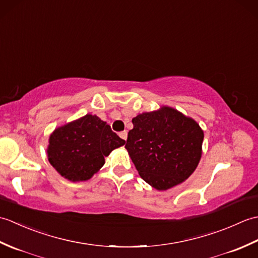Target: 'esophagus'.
I'll use <instances>...</instances> for the list:
<instances>
[{
  "label": "esophagus",
  "mask_w": 258,
  "mask_h": 258,
  "mask_svg": "<svg viewBox=\"0 0 258 258\" xmlns=\"http://www.w3.org/2000/svg\"><path fill=\"white\" fill-rule=\"evenodd\" d=\"M118 135L119 138L124 141H126V139H127V132H126V131H123V132H120Z\"/></svg>",
  "instance_id": "obj_1"
}]
</instances>
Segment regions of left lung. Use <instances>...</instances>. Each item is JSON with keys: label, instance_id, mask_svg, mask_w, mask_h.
I'll return each mask as SVG.
<instances>
[{"label": "left lung", "instance_id": "1", "mask_svg": "<svg viewBox=\"0 0 258 258\" xmlns=\"http://www.w3.org/2000/svg\"><path fill=\"white\" fill-rule=\"evenodd\" d=\"M125 149L140 176L158 190L187 179L199 165L204 132L193 118L162 106L132 119Z\"/></svg>", "mask_w": 258, "mask_h": 258}]
</instances>
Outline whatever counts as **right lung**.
I'll list each match as a JSON object with an SVG mask.
<instances>
[{
  "label": "right lung",
  "instance_id": "obj_1",
  "mask_svg": "<svg viewBox=\"0 0 258 258\" xmlns=\"http://www.w3.org/2000/svg\"><path fill=\"white\" fill-rule=\"evenodd\" d=\"M125 141L96 115L85 116L54 130L47 158L59 175L71 182L90 179L104 165V157Z\"/></svg>",
  "mask_w": 258,
  "mask_h": 258
}]
</instances>
